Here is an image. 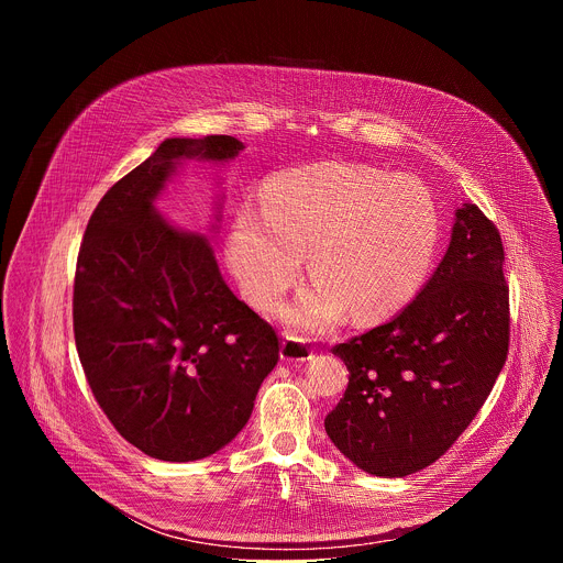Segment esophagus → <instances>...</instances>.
<instances>
[{
    "label": "esophagus",
    "mask_w": 563,
    "mask_h": 563,
    "mask_svg": "<svg viewBox=\"0 0 563 563\" xmlns=\"http://www.w3.org/2000/svg\"><path fill=\"white\" fill-rule=\"evenodd\" d=\"M313 356V350L307 341L298 339V336H285L283 345H280V358L285 363H307Z\"/></svg>",
    "instance_id": "1"
}]
</instances>
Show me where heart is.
<instances>
[{"label":"heart","instance_id":"obj_1","mask_svg":"<svg viewBox=\"0 0 563 563\" xmlns=\"http://www.w3.org/2000/svg\"><path fill=\"white\" fill-rule=\"evenodd\" d=\"M263 207L233 218L229 263L245 298L269 311L309 254L313 283L283 311L302 334H325L347 309L361 320L387 316L430 276L439 213L415 178L323 163L274 178Z\"/></svg>","mask_w":563,"mask_h":563}]
</instances>
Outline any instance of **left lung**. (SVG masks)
Returning a JSON list of instances; mask_svg holds the SVG:
<instances>
[{
	"instance_id": "left-lung-1",
	"label": "left lung",
	"mask_w": 563,
	"mask_h": 563,
	"mask_svg": "<svg viewBox=\"0 0 563 563\" xmlns=\"http://www.w3.org/2000/svg\"><path fill=\"white\" fill-rule=\"evenodd\" d=\"M504 258L495 222L463 205L419 296L389 323L332 350L350 383L325 432L356 467L385 478L419 472L486 404L510 343Z\"/></svg>"
}]
</instances>
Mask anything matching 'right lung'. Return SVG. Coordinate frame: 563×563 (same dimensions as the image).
I'll return each instance as SVG.
<instances>
[{
  "label": "right lung",
  "instance_id": "1",
  "mask_svg": "<svg viewBox=\"0 0 563 563\" xmlns=\"http://www.w3.org/2000/svg\"><path fill=\"white\" fill-rule=\"evenodd\" d=\"M231 135L169 137L98 202L77 256L73 332L113 428L159 461H198L252 417L278 334L238 300L207 238L153 207L183 159L229 163Z\"/></svg>",
  "mask_w": 563,
  "mask_h": 563
}]
</instances>
